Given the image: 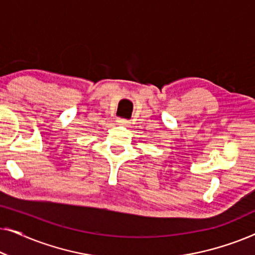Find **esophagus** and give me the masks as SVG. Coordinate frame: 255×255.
Masks as SVG:
<instances>
[{
  "label": "esophagus",
  "mask_w": 255,
  "mask_h": 255,
  "mask_svg": "<svg viewBox=\"0 0 255 255\" xmlns=\"http://www.w3.org/2000/svg\"><path fill=\"white\" fill-rule=\"evenodd\" d=\"M117 124L121 125V127H128V125H130V122L127 121V120H122V118H120V120H117Z\"/></svg>",
  "instance_id": "1"
}]
</instances>
